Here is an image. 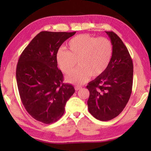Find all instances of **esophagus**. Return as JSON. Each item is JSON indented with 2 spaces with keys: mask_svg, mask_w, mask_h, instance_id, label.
Masks as SVG:
<instances>
[{
  "mask_svg": "<svg viewBox=\"0 0 151 151\" xmlns=\"http://www.w3.org/2000/svg\"><path fill=\"white\" fill-rule=\"evenodd\" d=\"M81 88H82L81 86H76L75 87V89L76 91H78V90H79V89H81Z\"/></svg>",
  "mask_w": 151,
  "mask_h": 151,
  "instance_id": "1",
  "label": "esophagus"
}]
</instances>
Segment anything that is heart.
I'll return each mask as SVG.
<instances>
[{"label":"heart","mask_w":151,"mask_h":151,"mask_svg":"<svg viewBox=\"0 0 151 151\" xmlns=\"http://www.w3.org/2000/svg\"><path fill=\"white\" fill-rule=\"evenodd\" d=\"M67 47L68 51L58 50L56 62L65 74L70 73L78 62L79 68L67 76V81L76 85L84 84L91 76L96 78L103 75L110 65L113 54V46L108 39L87 34L71 38Z\"/></svg>","instance_id":"heart-1"}]
</instances>
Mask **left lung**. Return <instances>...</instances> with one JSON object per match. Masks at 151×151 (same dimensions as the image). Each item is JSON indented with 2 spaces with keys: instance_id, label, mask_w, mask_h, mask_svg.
Returning <instances> with one entry per match:
<instances>
[{
  "instance_id": "8db88e82",
  "label": "left lung",
  "mask_w": 151,
  "mask_h": 151,
  "mask_svg": "<svg viewBox=\"0 0 151 151\" xmlns=\"http://www.w3.org/2000/svg\"><path fill=\"white\" fill-rule=\"evenodd\" d=\"M113 45L110 65L101 76L89 82L88 110L95 118L111 120L123 110L132 89L133 63L129 50L114 32H106Z\"/></svg>"
}]
</instances>
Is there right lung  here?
I'll list each match as a JSON object with an SVG mask.
<instances>
[{
    "label": "right lung",
    "instance_id": "add662e5",
    "mask_svg": "<svg viewBox=\"0 0 151 151\" xmlns=\"http://www.w3.org/2000/svg\"><path fill=\"white\" fill-rule=\"evenodd\" d=\"M73 32L43 31L35 36L19 57L16 79L24 107L35 119L51 124L62 117L67 101L75 93L64 84L56 53Z\"/></svg>",
    "mask_w": 151,
    "mask_h": 151
}]
</instances>
